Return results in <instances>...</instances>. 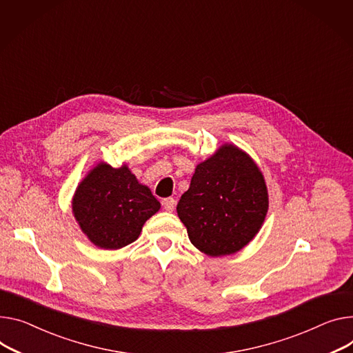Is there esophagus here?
<instances>
[{
	"label": "esophagus",
	"mask_w": 353,
	"mask_h": 353,
	"mask_svg": "<svg viewBox=\"0 0 353 353\" xmlns=\"http://www.w3.org/2000/svg\"><path fill=\"white\" fill-rule=\"evenodd\" d=\"M175 205H176V201L174 198H167L162 201V206H164L167 212H172L175 209Z\"/></svg>",
	"instance_id": "esophagus-1"
}]
</instances>
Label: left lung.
Here are the masks:
<instances>
[{"instance_id":"obj_1","label":"left lung","mask_w":353,"mask_h":353,"mask_svg":"<svg viewBox=\"0 0 353 353\" xmlns=\"http://www.w3.org/2000/svg\"><path fill=\"white\" fill-rule=\"evenodd\" d=\"M267 209L263 174L246 152L232 144L201 162L176 205L189 240L212 257L245 248L260 230Z\"/></svg>"}]
</instances>
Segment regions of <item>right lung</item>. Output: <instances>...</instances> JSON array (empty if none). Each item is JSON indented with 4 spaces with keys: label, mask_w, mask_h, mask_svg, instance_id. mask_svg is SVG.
<instances>
[{
    "label": "right lung",
    "mask_w": 353,
    "mask_h": 353,
    "mask_svg": "<svg viewBox=\"0 0 353 353\" xmlns=\"http://www.w3.org/2000/svg\"><path fill=\"white\" fill-rule=\"evenodd\" d=\"M161 203L123 165L99 164L80 182L72 209L83 233L100 249H121L141 233Z\"/></svg>",
    "instance_id": "add662e5"
}]
</instances>
